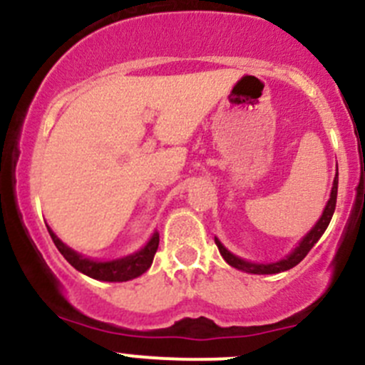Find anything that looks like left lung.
Returning <instances> with one entry per match:
<instances>
[{"label":"left lung","instance_id":"obj_1","mask_svg":"<svg viewBox=\"0 0 365 365\" xmlns=\"http://www.w3.org/2000/svg\"><path fill=\"white\" fill-rule=\"evenodd\" d=\"M337 182H339V178L335 175L334 186H331L330 200L327 202V207H324L323 215H321V218L317 220L316 225L310 229V232L300 241V245H298V247L294 248V250L291 252L286 259H280V261H277V262H269V264L248 262V261H245V259H240L237 255L230 254V252L227 250L222 243H220L218 237H215V243H216V247H218L222 257L225 259V261L229 262L232 268H237V269H241V272H247V273H255V275H272V273H280V272H286V269L294 268L298 262H302V259L309 254L310 248L317 243V240H319V237L323 236L324 230H327L328 223H330L331 216H334L335 202H337Z\"/></svg>","mask_w":365,"mask_h":365}]
</instances>
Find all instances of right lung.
Here are the masks:
<instances>
[{"label": "right lung", "instance_id": "1", "mask_svg": "<svg viewBox=\"0 0 365 365\" xmlns=\"http://www.w3.org/2000/svg\"><path fill=\"white\" fill-rule=\"evenodd\" d=\"M48 230L53 237V243L56 245L60 254L67 259L68 264L74 266L83 275L92 277L96 280H104V282H125V280L136 279L142 273H145L150 268V264H153L158 245H160V234L154 232L149 243L142 250L135 252V254L128 255V257L115 259V261H92V259L83 257L78 252H74L67 245L61 243L51 229Z\"/></svg>", "mask_w": 365, "mask_h": 365}]
</instances>
